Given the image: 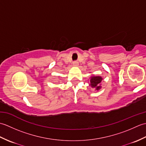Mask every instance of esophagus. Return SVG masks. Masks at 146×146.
<instances>
[{
	"label": "esophagus",
	"instance_id": "obj_1",
	"mask_svg": "<svg viewBox=\"0 0 146 146\" xmlns=\"http://www.w3.org/2000/svg\"><path fill=\"white\" fill-rule=\"evenodd\" d=\"M73 65L74 66H77L78 65V62L77 61H75L73 62Z\"/></svg>",
	"mask_w": 146,
	"mask_h": 146
}]
</instances>
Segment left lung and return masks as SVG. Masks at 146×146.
<instances>
[{
  "label": "left lung",
  "mask_w": 146,
  "mask_h": 146,
  "mask_svg": "<svg viewBox=\"0 0 146 146\" xmlns=\"http://www.w3.org/2000/svg\"><path fill=\"white\" fill-rule=\"evenodd\" d=\"M102 81V78L99 76H92L90 78V85L92 88H95L97 90H99L101 88L100 85L101 82Z\"/></svg>",
  "instance_id": "1"
}]
</instances>
